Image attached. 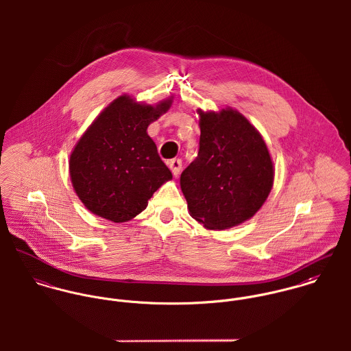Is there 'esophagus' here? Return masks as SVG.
Returning <instances> with one entry per match:
<instances>
[{"label":"esophagus","mask_w":351,"mask_h":351,"mask_svg":"<svg viewBox=\"0 0 351 351\" xmlns=\"http://www.w3.org/2000/svg\"><path fill=\"white\" fill-rule=\"evenodd\" d=\"M167 165H169V167H170L173 176L177 177V176L180 174L181 169H182V162H181V159H170V160L167 162Z\"/></svg>","instance_id":"esophagus-1"}]
</instances>
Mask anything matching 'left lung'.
Here are the masks:
<instances>
[{"label": "left lung", "instance_id": "8db88e82", "mask_svg": "<svg viewBox=\"0 0 351 351\" xmlns=\"http://www.w3.org/2000/svg\"><path fill=\"white\" fill-rule=\"evenodd\" d=\"M200 114V149L181 174L189 213L208 230H227L251 219L274 180L267 146L237 109Z\"/></svg>", "mask_w": 351, "mask_h": 351}]
</instances>
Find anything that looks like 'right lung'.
Here are the masks:
<instances>
[{
    "instance_id": "obj_1",
    "label": "right lung",
    "mask_w": 351,
    "mask_h": 351,
    "mask_svg": "<svg viewBox=\"0 0 351 351\" xmlns=\"http://www.w3.org/2000/svg\"><path fill=\"white\" fill-rule=\"evenodd\" d=\"M171 102L150 105L123 95L89 125L69 160L73 188L86 209L113 223L128 221L173 178L147 134Z\"/></svg>"
}]
</instances>
